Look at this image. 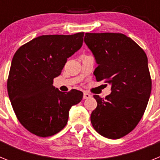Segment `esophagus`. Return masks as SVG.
Instances as JSON below:
<instances>
[{"label":"esophagus","instance_id":"34e87169","mask_svg":"<svg viewBox=\"0 0 160 160\" xmlns=\"http://www.w3.org/2000/svg\"><path fill=\"white\" fill-rule=\"evenodd\" d=\"M90 97H91V95H90L89 93H87V92L83 93V98H84V99H87V98H90Z\"/></svg>","mask_w":160,"mask_h":160}]
</instances>
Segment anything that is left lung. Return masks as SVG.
<instances>
[{"instance_id": "obj_1", "label": "left lung", "mask_w": 160, "mask_h": 160, "mask_svg": "<svg viewBox=\"0 0 160 160\" xmlns=\"http://www.w3.org/2000/svg\"><path fill=\"white\" fill-rule=\"evenodd\" d=\"M84 42L98 64L94 72L97 82L111 86L105 98L94 95L98 105L90 115L93 128L106 138H122L140 121L151 95L148 57L122 33L87 32Z\"/></svg>"}]
</instances>
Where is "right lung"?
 Listing matches in <instances>:
<instances>
[{
    "label": "right lung",
    "instance_id": "1",
    "mask_svg": "<svg viewBox=\"0 0 160 160\" xmlns=\"http://www.w3.org/2000/svg\"><path fill=\"white\" fill-rule=\"evenodd\" d=\"M84 32L42 35L22 46L12 58L7 89L19 122L40 137L57 134L66 127L69 111L83 93L62 92L53 86L68 58L82 46Z\"/></svg>",
    "mask_w": 160,
    "mask_h": 160
}]
</instances>
